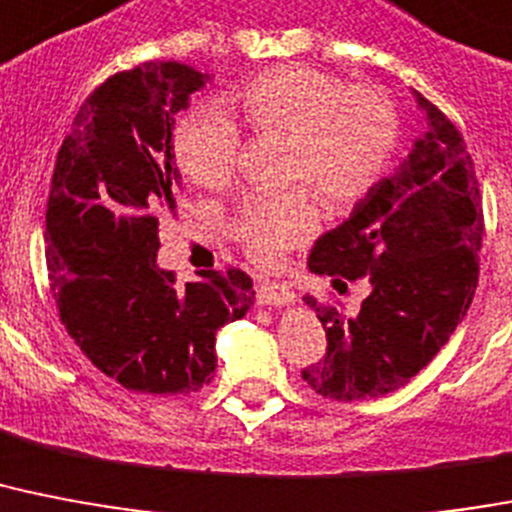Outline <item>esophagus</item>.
<instances>
[{"label": "esophagus", "instance_id": "esophagus-1", "mask_svg": "<svg viewBox=\"0 0 512 512\" xmlns=\"http://www.w3.org/2000/svg\"><path fill=\"white\" fill-rule=\"evenodd\" d=\"M257 302L273 307L289 305V302H294V292H289V289L281 284H260L257 286Z\"/></svg>", "mask_w": 512, "mask_h": 512}]
</instances>
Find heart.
I'll return each instance as SVG.
<instances>
[{"label":"heart","instance_id":"heart-1","mask_svg":"<svg viewBox=\"0 0 512 512\" xmlns=\"http://www.w3.org/2000/svg\"><path fill=\"white\" fill-rule=\"evenodd\" d=\"M260 136H286L284 184L310 189L328 210H347L373 191L400 139L394 99L373 86L350 89L342 78L310 65L265 70L228 97ZM239 128L218 110H194L176 128V157L191 184L223 189L239 160ZM305 189L244 199L234 218L236 239L263 268H276L315 228Z\"/></svg>","mask_w":512,"mask_h":512}]
</instances>
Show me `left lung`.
<instances>
[{
    "instance_id": "1",
    "label": "left lung",
    "mask_w": 512,
    "mask_h": 512,
    "mask_svg": "<svg viewBox=\"0 0 512 512\" xmlns=\"http://www.w3.org/2000/svg\"><path fill=\"white\" fill-rule=\"evenodd\" d=\"M413 94L426 112L421 139L307 260L313 273L334 278L336 292L347 281H368L355 315L305 297L328 347L302 378L331 400L384 397L405 386L450 342L479 284L484 215L476 168L455 123Z\"/></svg>"
}]
</instances>
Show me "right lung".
Segmentation results:
<instances>
[{
  "mask_svg": "<svg viewBox=\"0 0 512 512\" xmlns=\"http://www.w3.org/2000/svg\"><path fill=\"white\" fill-rule=\"evenodd\" d=\"M210 81L181 62H144L91 91L54 162L47 265L60 321L120 386L189 394L215 373V334L255 302L244 270L178 284L157 265V213L181 194L176 112Z\"/></svg>",
  "mask_w": 512,
  "mask_h": 512,
  "instance_id": "obj_1",
  "label": "right lung"
}]
</instances>
